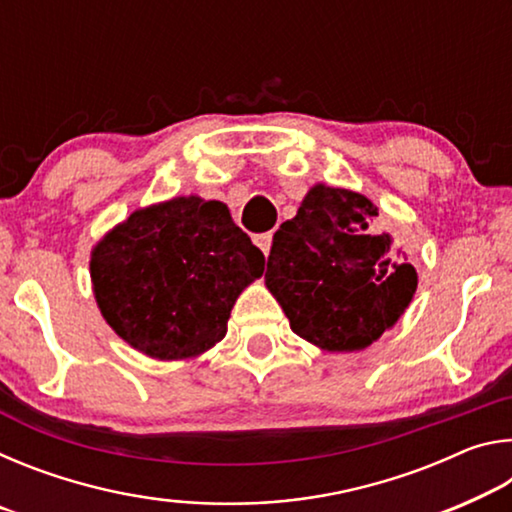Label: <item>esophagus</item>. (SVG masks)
<instances>
[{"instance_id":"obj_1","label":"esophagus","mask_w":512,"mask_h":512,"mask_svg":"<svg viewBox=\"0 0 512 512\" xmlns=\"http://www.w3.org/2000/svg\"><path fill=\"white\" fill-rule=\"evenodd\" d=\"M255 244L259 246L264 255L271 253V244H273V235L271 232H262V235H255Z\"/></svg>"}]
</instances>
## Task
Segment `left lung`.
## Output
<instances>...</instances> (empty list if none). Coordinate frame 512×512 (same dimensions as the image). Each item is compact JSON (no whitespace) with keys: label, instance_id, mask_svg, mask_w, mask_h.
<instances>
[{"label":"left lung","instance_id":"8db88e82","mask_svg":"<svg viewBox=\"0 0 512 512\" xmlns=\"http://www.w3.org/2000/svg\"><path fill=\"white\" fill-rule=\"evenodd\" d=\"M377 207L363 194L316 185L273 235L266 287L293 332L329 352L368 348L409 307L418 273L375 232Z\"/></svg>","mask_w":512,"mask_h":512}]
</instances>
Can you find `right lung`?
I'll return each instance as SVG.
<instances>
[{"label":"right lung","mask_w":512,"mask_h":512,"mask_svg":"<svg viewBox=\"0 0 512 512\" xmlns=\"http://www.w3.org/2000/svg\"><path fill=\"white\" fill-rule=\"evenodd\" d=\"M264 255L219 201L178 196L137 210L92 250L106 323L153 359H189L228 332L235 300Z\"/></svg>","instance_id":"add662e5"}]
</instances>
